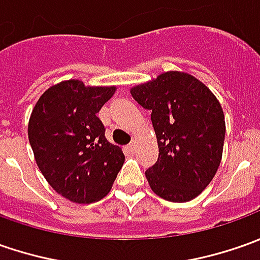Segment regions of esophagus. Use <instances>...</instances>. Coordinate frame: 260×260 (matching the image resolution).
Here are the masks:
<instances>
[{
	"label": "esophagus",
	"mask_w": 260,
	"mask_h": 260,
	"mask_svg": "<svg viewBox=\"0 0 260 260\" xmlns=\"http://www.w3.org/2000/svg\"><path fill=\"white\" fill-rule=\"evenodd\" d=\"M128 149H129L131 152H132V151L135 149V142H131L129 145H128Z\"/></svg>",
	"instance_id": "obj_1"
}]
</instances>
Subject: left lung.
I'll return each mask as SVG.
<instances>
[{"label":"left lung","instance_id":"1","mask_svg":"<svg viewBox=\"0 0 260 260\" xmlns=\"http://www.w3.org/2000/svg\"><path fill=\"white\" fill-rule=\"evenodd\" d=\"M131 94L151 111L158 161L145 171L161 199L185 203L210 184L221 161L226 123L217 98L188 73L166 72Z\"/></svg>","mask_w":260,"mask_h":260}]
</instances>
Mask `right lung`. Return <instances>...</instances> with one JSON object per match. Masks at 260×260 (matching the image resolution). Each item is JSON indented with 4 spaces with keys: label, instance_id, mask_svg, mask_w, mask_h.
<instances>
[{
    "label": "right lung",
    "instance_id": "right-lung-1",
    "mask_svg": "<svg viewBox=\"0 0 260 260\" xmlns=\"http://www.w3.org/2000/svg\"><path fill=\"white\" fill-rule=\"evenodd\" d=\"M115 86H85L64 80L49 87L32 108L28 139L41 174L56 192L79 204L103 199L125 155L105 137L96 113Z\"/></svg>",
    "mask_w": 260,
    "mask_h": 260
}]
</instances>
